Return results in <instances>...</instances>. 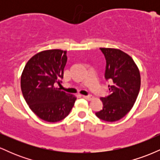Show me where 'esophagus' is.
I'll list each match as a JSON object with an SVG mask.
<instances>
[{
	"instance_id": "34e87169",
	"label": "esophagus",
	"mask_w": 160,
	"mask_h": 160,
	"mask_svg": "<svg viewBox=\"0 0 160 160\" xmlns=\"http://www.w3.org/2000/svg\"><path fill=\"white\" fill-rule=\"evenodd\" d=\"M82 97H83L84 98L87 99V100H92V99L93 98V97L92 96V95H82Z\"/></svg>"
}]
</instances>
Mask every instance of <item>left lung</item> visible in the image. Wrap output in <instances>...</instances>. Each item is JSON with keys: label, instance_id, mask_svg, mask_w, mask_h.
<instances>
[{"label": "left lung", "instance_id": "left-lung-1", "mask_svg": "<svg viewBox=\"0 0 160 160\" xmlns=\"http://www.w3.org/2000/svg\"><path fill=\"white\" fill-rule=\"evenodd\" d=\"M106 59L104 78L110 80V95L101 98L103 108L95 113L101 120L115 122L133 107L141 87L138 68L131 56L120 49L100 48Z\"/></svg>", "mask_w": 160, "mask_h": 160}]
</instances>
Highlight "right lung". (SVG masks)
I'll list each match as a JSON object with an SVG mask.
<instances>
[{"mask_svg":"<svg viewBox=\"0 0 160 160\" xmlns=\"http://www.w3.org/2000/svg\"><path fill=\"white\" fill-rule=\"evenodd\" d=\"M67 52L49 49L37 53L25 65L21 89L30 109L41 120L56 122L65 119L77 98L56 87L61 84L67 62Z\"/></svg>","mask_w":160,"mask_h":160,"instance_id":"add662e5","label":"right lung"}]
</instances>
